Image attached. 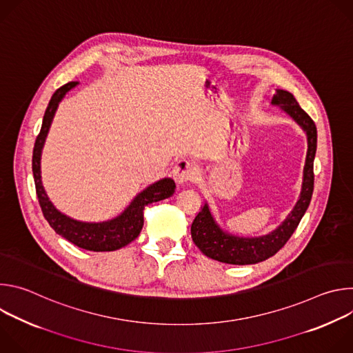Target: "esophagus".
I'll use <instances>...</instances> for the list:
<instances>
[{"mask_svg": "<svg viewBox=\"0 0 353 353\" xmlns=\"http://www.w3.org/2000/svg\"><path fill=\"white\" fill-rule=\"evenodd\" d=\"M194 174H195V173H194L192 165H191L188 161H185V159L179 161V162L176 163L174 169H173V179H174V181H176L177 184H180V185H183V184L191 181V180L194 179Z\"/></svg>", "mask_w": 353, "mask_h": 353, "instance_id": "34e87169", "label": "esophagus"}]
</instances>
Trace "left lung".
Returning <instances> with one entry per match:
<instances>
[{
  "mask_svg": "<svg viewBox=\"0 0 353 353\" xmlns=\"http://www.w3.org/2000/svg\"><path fill=\"white\" fill-rule=\"evenodd\" d=\"M271 105L278 106L282 112H285L305 131L307 138V154L303 168L300 194L293 210L288 214V216L281 222L276 229L267 234L254 237L237 236L223 230L214 218L208 203H205L203 210L198 212L191 225V237L195 245L207 257L219 263L233 265H250L272 257L293 234L300 219L303 218L310 204L314 188L313 163L317 149L316 124L310 119V116L299 106L294 96L288 90L275 89V93L271 99Z\"/></svg>",
  "mask_w": 353,
  "mask_h": 353,
  "instance_id": "obj_1",
  "label": "left lung"
}]
</instances>
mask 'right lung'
Listing matches in <instances>:
<instances>
[{
    "label": "right lung",
    "mask_w": 353,
    "mask_h": 353,
    "mask_svg": "<svg viewBox=\"0 0 353 353\" xmlns=\"http://www.w3.org/2000/svg\"><path fill=\"white\" fill-rule=\"evenodd\" d=\"M77 85L78 82H68L64 86L59 88L52 96V99H50L48 106L46 109L43 124L34 142L32 158V170L34 177L36 194L46 221L54 229L57 234L63 236L65 240L71 241L72 244L83 250L114 251L127 245L128 243L138 237L143 226V208L148 204L158 203V201L172 196L174 194L176 184L170 177H165L152 183L146 188H143L141 192H138L120 215L103 222H82L59 211L47 196V192L43 187L40 161L43 146L50 131V127H52L56 112L59 109V105L61 103V100L65 97V94L70 90H72Z\"/></svg>",
    "instance_id": "obj_1"
}]
</instances>
